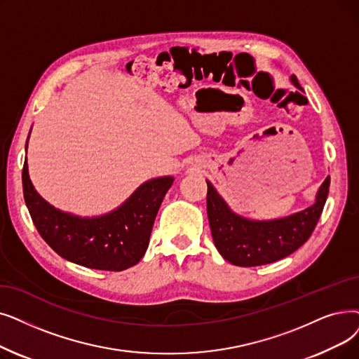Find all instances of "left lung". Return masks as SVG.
I'll list each match as a JSON object with an SVG mask.
<instances>
[{
	"label": "left lung",
	"instance_id": "8db88e82",
	"mask_svg": "<svg viewBox=\"0 0 359 359\" xmlns=\"http://www.w3.org/2000/svg\"><path fill=\"white\" fill-rule=\"evenodd\" d=\"M290 82L302 90L294 74L290 76ZM207 186V214L217 251L233 266L255 267L290 255L308 241L329 195L330 177L327 176L321 183L313 205L271 220L239 215L210 180Z\"/></svg>",
	"mask_w": 359,
	"mask_h": 359
}]
</instances>
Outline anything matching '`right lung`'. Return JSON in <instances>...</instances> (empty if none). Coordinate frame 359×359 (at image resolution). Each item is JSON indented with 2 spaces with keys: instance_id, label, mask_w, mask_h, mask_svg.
Segmentation results:
<instances>
[{
  "instance_id": "right-lung-1",
  "label": "right lung",
  "mask_w": 359,
  "mask_h": 359,
  "mask_svg": "<svg viewBox=\"0 0 359 359\" xmlns=\"http://www.w3.org/2000/svg\"><path fill=\"white\" fill-rule=\"evenodd\" d=\"M22 180L25 202L34 224L60 257L88 269L123 271L136 266L145 255L155 217L175 177L149 179L121 205L95 217L74 215L46 202L29 177L27 158Z\"/></svg>"
}]
</instances>
